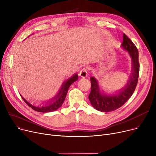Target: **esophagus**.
Wrapping results in <instances>:
<instances>
[{
  "label": "esophagus",
  "mask_w": 156,
  "mask_h": 156,
  "mask_svg": "<svg viewBox=\"0 0 156 156\" xmlns=\"http://www.w3.org/2000/svg\"><path fill=\"white\" fill-rule=\"evenodd\" d=\"M79 75L81 78H85L88 75V69L86 68H83V69H81V71H80Z\"/></svg>",
  "instance_id": "esophagus-1"
}]
</instances>
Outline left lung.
Listing matches in <instances>:
<instances>
[{"instance_id":"8db88e82","label":"left lung","mask_w":156,"mask_h":156,"mask_svg":"<svg viewBox=\"0 0 156 156\" xmlns=\"http://www.w3.org/2000/svg\"><path fill=\"white\" fill-rule=\"evenodd\" d=\"M121 46L129 52L132 59V73L126 87L116 95L102 94L96 79L94 77L90 78L91 92L88 95V99L93 107L101 112H111L121 108L132 95L138 83L140 71L138 49L125 34Z\"/></svg>"}]
</instances>
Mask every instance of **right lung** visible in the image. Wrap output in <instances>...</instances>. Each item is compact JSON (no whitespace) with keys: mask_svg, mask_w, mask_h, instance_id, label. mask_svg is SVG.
Returning a JSON list of instances; mask_svg holds the SVG:
<instances>
[{"mask_svg":"<svg viewBox=\"0 0 156 156\" xmlns=\"http://www.w3.org/2000/svg\"><path fill=\"white\" fill-rule=\"evenodd\" d=\"M78 75L77 74H75V75H74L71 78H70L66 81H65V82L63 83L59 93L57 94V95H55V97L53 99H54L53 103L49 104L47 105L43 106V107H36V106L30 104L29 102H28L22 96L21 97L23 99V101L26 102V104L28 106H30L31 109H33L36 111L40 112H49L54 111L57 109H59L62 105L65 100V98L66 97V94L68 93L69 87L73 82H75V81L78 80ZM55 100L56 101H55Z\"/></svg>","mask_w":156,"mask_h":156,"instance_id":"obj_1","label":"right lung"}]
</instances>
